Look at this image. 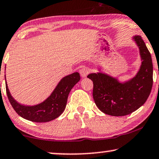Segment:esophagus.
I'll list each match as a JSON object with an SVG mask.
<instances>
[{"instance_id": "obj_1", "label": "esophagus", "mask_w": 159, "mask_h": 159, "mask_svg": "<svg viewBox=\"0 0 159 159\" xmlns=\"http://www.w3.org/2000/svg\"><path fill=\"white\" fill-rule=\"evenodd\" d=\"M79 73H80V74H81V77L82 78H84V77H86V76L88 75L89 70L87 68H85V67H83V68H81V70H80Z\"/></svg>"}]
</instances>
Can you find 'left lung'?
<instances>
[{
    "instance_id": "obj_1",
    "label": "left lung",
    "mask_w": 159,
    "mask_h": 159,
    "mask_svg": "<svg viewBox=\"0 0 159 159\" xmlns=\"http://www.w3.org/2000/svg\"><path fill=\"white\" fill-rule=\"evenodd\" d=\"M132 39L139 48L141 65L134 77L122 81L110 74L101 72L90 73L87 78L94 84L93 98L100 111L107 115H129L144 105L153 86V63L151 53L140 35Z\"/></svg>"
}]
</instances>
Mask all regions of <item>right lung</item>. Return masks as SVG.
I'll return each mask as SVG.
<instances>
[{
  "mask_svg": "<svg viewBox=\"0 0 159 159\" xmlns=\"http://www.w3.org/2000/svg\"><path fill=\"white\" fill-rule=\"evenodd\" d=\"M80 79L81 77L77 72L65 76L45 100L34 105L18 102L11 94L5 78L6 94L11 106L21 117L33 122H48L58 118L64 112L69 93Z\"/></svg>",
  "mask_w": 159,
  "mask_h": 159,
  "instance_id": "right-lung-1",
  "label": "right lung"
}]
</instances>
